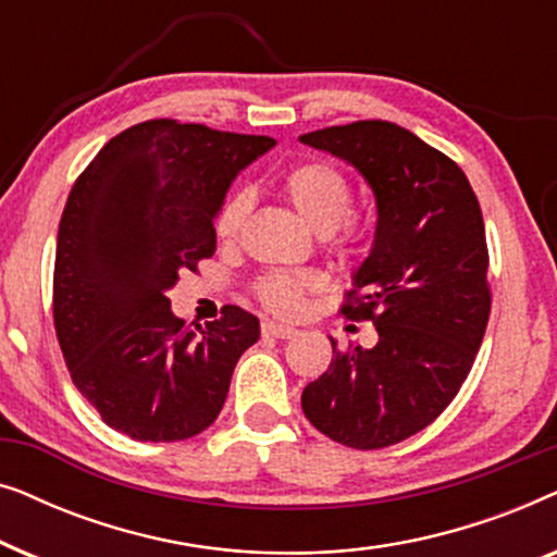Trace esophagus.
Segmentation results:
<instances>
[{"mask_svg":"<svg viewBox=\"0 0 557 557\" xmlns=\"http://www.w3.org/2000/svg\"><path fill=\"white\" fill-rule=\"evenodd\" d=\"M261 332H263V337H276V339H292L296 334L294 326H286L278 322H263Z\"/></svg>","mask_w":557,"mask_h":557,"instance_id":"esophagus-1","label":"esophagus"}]
</instances>
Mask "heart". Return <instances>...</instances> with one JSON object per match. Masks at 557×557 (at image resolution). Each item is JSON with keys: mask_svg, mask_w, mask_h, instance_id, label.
<instances>
[{"mask_svg": "<svg viewBox=\"0 0 557 557\" xmlns=\"http://www.w3.org/2000/svg\"><path fill=\"white\" fill-rule=\"evenodd\" d=\"M281 193L299 212L311 231L322 233L326 246L337 256H352L364 243V225L349 215L352 187L337 166L326 162H301L281 177ZM250 210L246 189L227 195L212 220V233L223 246H231L240 235ZM314 271H269L253 284V294L261 307L281 317H296L307 294L319 288Z\"/></svg>", "mask_w": 557, "mask_h": 557, "instance_id": "heart-1", "label": "heart"}]
</instances>
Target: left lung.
Listing matches in <instances>:
<instances>
[{
	"mask_svg": "<svg viewBox=\"0 0 557 557\" xmlns=\"http://www.w3.org/2000/svg\"><path fill=\"white\" fill-rule=\"evenodd\" d=\"M345 159L377 205L375 243L342 314L375 324L372 349L337 347L301 393L317 431L349 448H385L423 431L467 380L492 311L490 250L461 166L391 121H355L301 136Z\"/></svg>",
	"mask_w": 557,
	"mask_h": 557,
	"instance_id": "left-lung-1",
	"label": "left lung"
}]
</instances>
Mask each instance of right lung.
Returning a JSON list of instances; mask_svg holds the SVG:
<instances>
[{"mask_svg": "<svg viewBox=\"0 0 557 557\" xmlns=\"http://www.w3.org/2000/svg\"><path fill=\"white\" fill-rule=\"evenodd\" d=\"M271 136L151 119L98 151L58 227L52 319L71 377L103 423L136 441L193 438L215 421L258 319L223 307L185 324L166 292L215 253L212 220Z\"/></svg>", "mask_w": 557, "mask_h": 557, "instance_id": "obj_1", "label": "right lung"}]
</instances>
